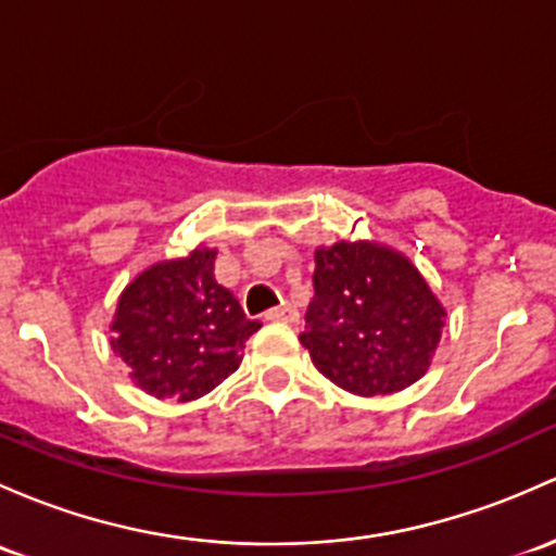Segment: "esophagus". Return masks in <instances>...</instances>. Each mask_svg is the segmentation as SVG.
Wrapping results in <instances>:
<instances>
[{"label": "esophagus", "mask_w": 556, "mask_h": 556, "mask_svg": "<svg viewBox=\"0 0 556 556\" xmlns=\"http://www.w3.org/2000/svg\"><path fill=\"white\" fill-rule=\"evenodd\" d=\"M263 317H266L268 323H295L298 312L290 306V303H282V306H277V308H268Z\"/></svg>", "instance_id": "obj_1"}]
</instances>
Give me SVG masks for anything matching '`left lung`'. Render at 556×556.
<instances>
[{"instance_id": "left-lung-1", "label": "left lung", "mask_w": 556, "mask_h": 556, "mask_svg": "<svg viewBox=\"0 0 556 556\" xmlns=\"http://www.w3.org/2000/svg\"><path fill=\"white\" fill-rule=\"evenodd\" d=\"M312 279L301 343L325 378L376 396L424 376L447 314L410 261L370 242H336L317 250Z\"/></svg>"}]
</instances>
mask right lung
<instances>
[{
    "instance_id": "obj_1",
    "label": "right lung",
    "mask_w": 556,
    "mask_h": 556,
    "mask_svg": "<svg viewBox=\"0 0 556 556\" xmlns=\"http://www.w3.org/2000/svg\"><path fill=\"white\" fill-rule=\"evenodd\" d=\"M215 250L156 263L127 285L111 325V349L149 394L189 402L213 391L242 362L258 319L213 277Z\"/></svg>"
}]
</instances>
